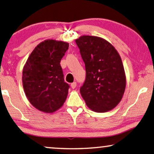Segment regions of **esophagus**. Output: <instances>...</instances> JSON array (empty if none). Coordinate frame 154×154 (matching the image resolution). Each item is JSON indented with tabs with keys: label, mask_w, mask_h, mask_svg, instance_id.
<instances>
[{
	"label": "esophagus",
	"mask_w": 154,
	"mask_h": 154,
	"mask_svg": "<svg viewBox=\"0 0 154 154\" xmlns=\"http://www.w3.org/2000/svg\"><path fill=\"white\" fill-rule=\"evenodd\" d=\"M76 86H77V83L76 82H72V84H71V88H73V89H74V88L76 87Z\"/></svg>",
	"instance_id": "34e87169"
}]
</instances>
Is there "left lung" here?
<instances>
[{"instance_id":"1","label":"left lung","mask_w":154,"mask_h":154,"mask_svg":"<svg viewBox=\"0 0 154 154\" xmlns=\"http://www.w3.org/2000/svg\"><path fill=\"white\" fill-rule=\"evenodd\" d=\"M85 63L86 79L80 93L88 107L96 112L114 109L123 98L126 77L121 56L111 43L97 36L75 40Z\"/></svg>"}]
</instances>
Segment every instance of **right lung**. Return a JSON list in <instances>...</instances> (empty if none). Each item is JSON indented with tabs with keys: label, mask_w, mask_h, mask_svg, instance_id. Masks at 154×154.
I'll list each match as a JSON object with an SVG mask.
<instances>
[{
	"label": "right lung",
	"mask_w": 154,
	"mask_h": 154,
	"mask_svg": "<svg viewBox=\"0 0 154 154\" xmlns=\"http://www.w3.org/2000/svg\"><path fill=\"white\" fill-rule=\"evenodd\" d=\"M68 42L46 40L35 47L23 66L22 84L29 101L36 109L53 113L66 101L69 85L64 82L60 60Z\"/></svg>",
	"instance_id": "obj_1"
}]
</instances>
